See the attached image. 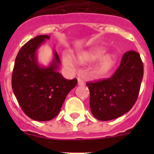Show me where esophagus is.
I'll use <instances>...</instances> for the list:
<instances>
[{
	"label": "esophagus",
	"mask_w": 154,
	"mask_h": 154,
	"mask_svg": "<svg viewBox=\"0 0 154 154\" xmlns=\"http://www.w3.org/2000/svg\"><path fill=\"white\" fill-rule=\"evenodd\" d=\"M78 84L79 85H84V81L82 79L78 78Z\"/></svg>",
	"instance_id": "esophagus-1"
}]
</instances>
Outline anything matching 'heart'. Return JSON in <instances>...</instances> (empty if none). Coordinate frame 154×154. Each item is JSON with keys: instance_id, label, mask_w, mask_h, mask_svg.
<instances>
[{"instance_id": "b5f03b06", "label": "heart", "mask_w": 154, "mask_h": 154, "mask_svg": "<svg viewBox=\"0 0 154 154\" xmlns=\"http://www.w3.org/2000/svg\"><path fill=\"white\" fill-rule=\"evenodd\" d=\"M106 52V49L103 47H96L93 48L79 53L77 55L78 62L81 64L88 63V62H93V61L99 59L101 58L104 53ZM62 60L65 65L72 66L75 64V61L72 55L67 51L62 54ZM116 63V58L112 55H106L103 56L99 60V62L96 64L94 68V73L96 75H103L108 73Z\"/></svg>"}]
</instances>
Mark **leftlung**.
<instances>
[{
	"label": "left lung",
	"mask_w": 154,
	"mask_h": 154,
	"mask_svg": "<svg viewBox=\"0 0 154 154\" xmlns=\"http://www.w3.org/2000/svg\"><path fill=\"white\" fill-rule=\"evenodd\" d=\"M143 76V64L140 55L135 51H128L110 78L87 82L94 117L108 121L129 112L138 98Z\"/></svg>",
	"instance_id": "8db88e82"
}]
</instances>
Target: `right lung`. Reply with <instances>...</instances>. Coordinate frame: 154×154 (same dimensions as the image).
I'll return each instance as SVG.
<instances>
[{"label":"right lung","mask_w":154,"mask_h":154,"mask_svg":"<svg viewBox=\"0 0 154 154\" xmlns=\"http://www.w3.org/2000/svg\"><path fill=\"white\" fill-rule=\"evenodd\" d=\"M48 35L36 36L21 47L16 57L12 72V89L24 112L36 121L55 118L65 97L77 85V79H65L58 72L61 63L56 51L48 67L38 63L36 52L39 46L49 39Z\"/></svg>","instance_id":"right-lung-1"}]
</instances>
